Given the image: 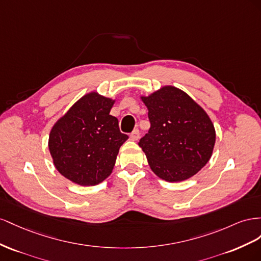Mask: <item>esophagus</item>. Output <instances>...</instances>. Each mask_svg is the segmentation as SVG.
<instances>
[{
    "mask_svg": "<svg viewBox=\"0 0 261 261\" xmlns=\"http://www.w3.org/2000/svg\"><path fill=\"white\" fill-rule=\"evenodd\" d=\"M139 137H140V131H139V129H135V130H133V131L131 132V135H130L131 140L137 141V140L139 139Z\"/></svg>",
    "mask_w": 261,
    "mask_h": 261,
    "instance_id": "esophagus-1",
    "label": "esophagus"
}]
</instances>
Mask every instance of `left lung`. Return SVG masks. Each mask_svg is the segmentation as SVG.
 I'll return each instance as SVG.
<instances>
[{"instance_id":"left-lung-1","label":"left lung","mask_w":261,"mask_h":261,"mask_svg":"<svg viewBox=\"0 0 261 261\" xmlns=\"http://www.w3.org/2000/svg\"><path fill=\"white\" fill-rule=\"evenodd\" d=\"M151 126L139 141L151 169L162 179H188L209 162L215 130L205 111L185 92L165 86L142 97Z\"/></svg>"}]
</instances>
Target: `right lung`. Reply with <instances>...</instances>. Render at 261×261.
<instances>
[{
  "label": "right lung",
  "instance_id": "add662e5",
  "mask_svg": "<svg viewBox=\"0 0 261 261\" xmlns=\"http://www.w3.org/2000/svg\"><path fill=\"white\" fill-rule=\"evenodd\" d=\"M114 100L97 93L83 96L54 125L49 150L58 172L82 186H94L113 172L128 136L109 115Z\"/></svg>",
  "mask_w": 261,
  "mask_h": 261
}]
</instances>
